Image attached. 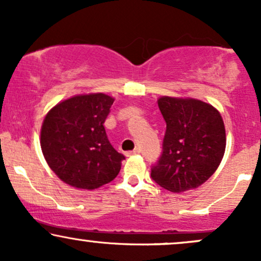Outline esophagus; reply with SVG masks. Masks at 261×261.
<instances>
[{
  "mask_svg": "<svg viewBox=\"0 0 261 261\" xmlns=\"http://www.w3.org/2000/svg\"><path fill=\"white\" fill-rule=\"evenodd\" d=\"M140 152H141V151H140V148H135V149H134V151L128 152V154H130V155H131V154H139V153H140Z\"/></svg>",
  "mask_w": 261,
  "mask_h": 261,
  "instance_id": "34e87169",
  "label": "esophagus"
}]
</instances>
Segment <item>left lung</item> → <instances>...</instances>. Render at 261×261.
Segmentation results:
<instances>
[{
  "mask_svg": "<svg viewBox=\"0 0 261 261\" xmlns=\"http://www.w3.org/2000/svg\"><path fill=\"white\" fill-rule=\"evenodd\" d=\"M167 124L162 154L151 178L172 193L195 189L216 172L226 149V130L216 108L193 98L162 97Z\"/></svg>",
  "mask_w": 261,
  "mask_h": 261,
  "instance_id": "1",
  "label": "left lung"
}]
</instances>
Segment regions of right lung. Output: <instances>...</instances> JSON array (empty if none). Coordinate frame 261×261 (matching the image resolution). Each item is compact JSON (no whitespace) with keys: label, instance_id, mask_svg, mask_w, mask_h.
<instances>
[{"label":"right lung","instance_id":"1","mask_svg":"<svg viewBox=\"0 0 261 261\" xmlns=\"http://www.w3.org/2000/svg\"><path fill=\"white\" fill-rule=\"evenodd\" d=\"M114 98L81 94L56 104L45 116L40 146L47 164L66 184L93 190L115 179L124 154L108 140L104 122Z\"/></svg>","mask_w":261,"mask_h":261}]
</instances>
